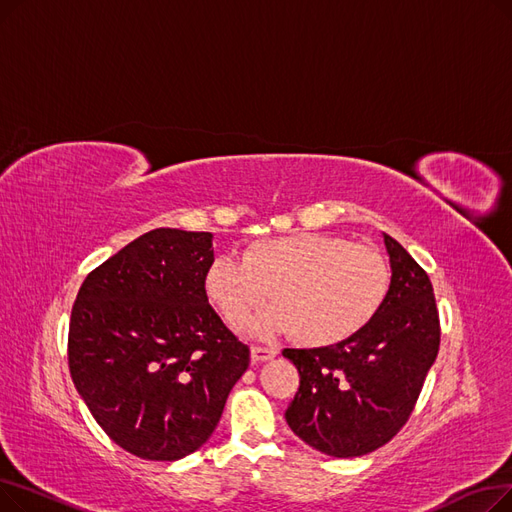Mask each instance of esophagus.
<instances>
[{
    "mask_svg": "<svg viewBox=\"0 0 512 512\" xmlns=\"http://www.w3.org/2000/svg\"><path fill=\"white\" fill-rule=\"evenodd\" d=\"M276 355H278V348H276V346H253V348H251V359H253L255 363L272 361Z\"/></svg>",
    "mask_w": 512,
    "mask_h": 512,
    "instance_id": "34e87169",
    "label": "esophagus"
}]
</instances>
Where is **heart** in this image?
Listing matches in <instances>:
<instances>
[{
	"label": "heart",
	"instance_id": "obj_1",
	"mask_svg": "<svg viewBox=\"0 0 512 512\" xmlns=\"http://www.w3.org/2000/svg\"><path fill=\"white\" fill-rule=\"evenodd\" d=\"M392 288L384 253L336 234L299 232L255 240L240 257L218 255L205 274V292L226 324L245 328L270 299L274 307L253 330L290 332L307 346L353 338L375 319Z\"/></svg>",
	"mask_w": 512,
	"mask_h": 512
}]
</instances>
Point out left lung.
Wrapping results in <instances>:
<instances>
[{
	"label": "left lung",
	"instance_id": "left-lung-1",
	"mask_svg": "<svg viewBox=\"0 0 512 512\" xmlns=\"http://www.w3.org/2000/svg\"><path fill=\"white\" fill-rule=\"evenodd\" d=\"M392 288L371 324L338 344L284 348L299 369L286 409L290 429L315 450L351 459L388 444L417 405L440 348V315L423 267L384 234Z\"/></svg>",
	"mask_w": 512,
	"mask_h": 512
}]
</instances>
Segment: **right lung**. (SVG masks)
Listing matches in <instances>:
<instances>
[{"label":"right lung","instance_id":"1","mask_svg":"<svg viewBox=\"0 0 512 512\" xmlns=\"http://www.w3.org/2000/svg\"><path fill=\"white\" fill-rule=\"evenodd\" d=\"M211 232L157 228L85 278L68 367L95 421L145 461H178L218 425L251 351L213 311Z\"/></svg>","mask_w":512,"mask_h":512}]
</instances>
